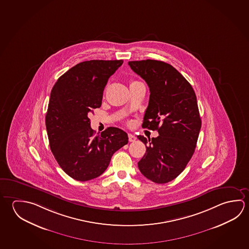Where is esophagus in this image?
I'll list each match as a JSON object with an SVG mask.
<instances>
[{"instance_id": "obj_1", "label": "esophagus", "mask_w": 249, "mask_h": 249, "mask_svg": "<svg viewBox=\"0 0 249 249\" xmlns=\"http://www.w3.org/2000/svg\"><path fill=\"white\" fill-rule=\"evenodd\" d=\"M135 140H136V137H135V135H132V134H128V141L130 142H135Z\"/></svg>"}]
</instances>
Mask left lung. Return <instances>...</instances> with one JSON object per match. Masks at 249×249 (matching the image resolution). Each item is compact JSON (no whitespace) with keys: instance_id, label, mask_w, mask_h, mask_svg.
<instances>
[{"instance_id":"8db88e82","label":"left lung","mask_w":249,"mask_h":249,"mask_svg":"<svg viewBox=\"0 0 249 249\" xmlns=\"http://www.w3.org/2000/svg\"><path fill=\"white\" fill-rule=\"evenodd\" d=\"M128 66L149 88L142 127L159 134L151 140L137 136L146 145L138 168L154 183H168L183 172L195 151L201 128L196 94L183 75L165 62L147 59L129 61Z\"/></svg>"}]
</instances>
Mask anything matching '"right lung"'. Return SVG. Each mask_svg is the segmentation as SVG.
<instances>
[{"label":"right lung","mask_w":249,"mask_h":249,"mask_svg":"<svg viewBox=\"0 0 249 249\" xmlns=\"http://www.w3.org/2000/svg\"><path fill=\"white\" fill-rule=\"evenodd\" d=\"M123 63L81 62L62 75L51 92L45 116L50 148L62 170L77 181L101 176L128 142L126 132L114 126L94 135L88 118L101 107L106 85Z\"/></svg>","instance_id":"add662e5"}]
</instances>
